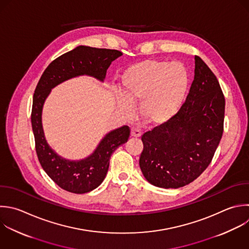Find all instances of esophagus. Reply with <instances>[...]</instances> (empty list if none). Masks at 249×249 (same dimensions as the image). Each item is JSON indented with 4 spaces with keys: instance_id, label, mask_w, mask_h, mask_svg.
Returning <instances> with one entry per match:
<instances>
[{
    "instance_id": "esophagus-1",
    "label": "esophagus",
    "mask_w": 249,
    "mask_h": 249,
    "mask_svg": "<svg viewBox=\"0 0 249 249\" xmlns=\"http://www.w3.org/2000/svg\"><path fill=\"white\" fill-rule=\"evenodd\" d=\"M130 135L132 137H140L142 135V132L139 129H137V128H132L131 132H130Z\"/></svg>"
}]
</instances>
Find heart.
Wrapping results in <instances>:
<instances>
[{
  "mask_svg": "<svg viewBox=\"0 0 249 249\" xmlns=\"http://www.w3.org/2000/svg\"><path fill=\"white\" fill-rule=\"evenodd\" d=\"M118 102L124 112L140 102V113L150 124H162L182 107L189 87V74L179 61L147 59L130 66L122 76Z\"/></svg>",
  "mask_w": 249,
  "mask_h": 249,
  "instance_id": "obj_1",
  "label": "heart"
}]
</instances>
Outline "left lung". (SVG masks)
I'll use <instances>...</instances> for the list:
<instances>
[{
	"label": "left lung",
	"mask_w": 249,
	"mask_h": 249,
	"mask_svg": "<svg viewBox=\"0 0 249 249\" xmlns=\"http://www.w3.org/2000/svg\"><path fill=\"white\" fill-rule=\"evenodd\" d=\"M225 97L216 76L195 56V77L186 101L168 122L145 132L139 165L156 187L177 189L209 165L223 134Z\"/></svg>",
	"instance_id": "left-lung-1"
}]
</instances>
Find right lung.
Returning a JSON list of instances; mask_svg holds the SVG:
<instances>
[{"label": "right lung", "mask_w": 249, "mask_h": 249, "mask_svg": "<svg viewBox=\"0 0 249 249\" xmlns=\"http://www.w3.org/2000/svg\"><path fill=\"white\" fill-rule=\"evenodd\" d=\"M122 55L123 53L116 50L79 46L54 59L47 67L36 87L31 123L37 156L43 169L52 180L70 193L85 194L94 190L103 182L111 155L128 140L130 129L127 125H124L110 131L94 152L86 159L66 160L58 156L46 140L42 124L44 103L54 87L69 79L87 75L103 82L111 63Z\"/></svg>", "instance_id": "obj_1"}]
</instances>
